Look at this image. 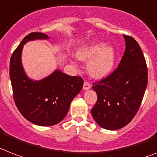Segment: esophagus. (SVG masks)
<instances>
[{
  "label": "esophagus",
  "mask_w": 157,
  "mask_h": 157,
  "mask_svg": "<svg viewBox=\"0 0 157 157\" xmlns=\"http://www.w3.org/2000/svg\"><path fill=\"white\" fill-rule=\"evenodd\" d=\"M90 86H91V85L90 84V82H85L83 83V90H89L90 88Z\"/></svg>",
  "instance_id": "34e87169"
}]
</instances>
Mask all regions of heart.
Masks as SVG:
<instances>
[{
  "instance_id": "1",
  "label": "heart",
  "mask_w": 157,
  "mask_h": 157,
  "mask_svg": "<svg viewBox=\"0 0 157 157\" xmlns=\"http://www.w3.org/2000/svg\"><path fill=\"white\" fill-rule=\"evenodd\" d=\"M78 59L89 60L87 69L90 75L100 78L109 75L115 63V51L103 43H94L80 48L77 52Z\"/></svg>"
}]
</instances>
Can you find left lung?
Listing matches in <instances>:
<instances>
[{
  "label": "left lung",
  "mask_w": 157,
  "mask_h": 157,
  "mask_svg": "<svg viewBox=\"0 0 157 157\" xmlns=\"http://www.w3.org/2000/svg\"><path fill=\"white\" fill-rule=\"evenodd\" d=\"M125 51L117 69L93 84L98 100L91 109L101 128L116 130L130 122L137 113L148 84V68L138 43L124 35Z\"/></svg>",
  "instance_id": "1"
}]
</instances>
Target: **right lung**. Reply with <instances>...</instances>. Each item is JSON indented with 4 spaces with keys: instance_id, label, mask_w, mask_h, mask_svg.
Returning <instances> with one entry per match:
<instances>
[{
    "instance_id": "right-lung-1",
    "label": "right lung",
    "mask_w": 157,
    "mask_h": 157,
    "mask_svg": "<svg viewBox=\"0 0 157 157\" xmlns=\"http://www.w3.org/2000/svg\"><path fill=\"white\" fill-rule=\"evenodd\" d=\"M48 38L42 33L26 36L13 52L9 65L13 99L17 109L27 120L40 126L59 123L83 86L81 77L67 75L59 70L40 81H33L26 75L21 63L23 46L31 40Z\"/></svg>"
}]
</instances>
